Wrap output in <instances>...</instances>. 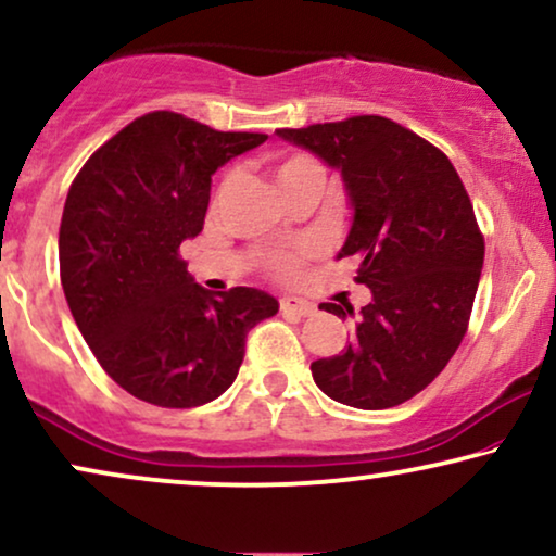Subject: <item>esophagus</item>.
I'll use <instances>...</instances> for the list:
<instances>
[{
	"label": "esophagus",
	"mask_w": 556,
	"mask_h": 556,
	"mask_svg": "<svg viewBox=\"0 0 556 556\" xmlns=\"http://www.w3.org/2000/svg\"><path fill=\"white\" fill-rule=\"evenodd\" d=\"M279 307H282V313L290 315V318H307V315L315 313V305L298 298H282Z\"/></svg>",
	"instance_id": "1"
}]
</instances>
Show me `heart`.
<instances>
[{
	"instance_id": "1",
	"label": "heart",
	"mask_w": 556,
	"mask_h": 556,
	"mask_svg": "<svg viewBox=\"0 0 556 556\" xmlns=\"http://www.w3.org/2000/svg\"><path fill=\"white\" fill-rule=\"evenodd\" d=\"M274 177H277V185L282 187V192L287 189L298 187L300 181L313 179V177H323L318 161L305 156V153H285V156L274 159ZM274 269L277 271H290L292 269V258H277L274 262Z\"/></svg>"
}]
</instances>
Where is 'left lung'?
<instances>
[{
	"instance_id": "1",
	"label": "left lung",
	"mask_w": 556,
	"mask_h": 556,
	"mask_svg": "<svg viewBox=\"0 0 556 556\" xmlns=\"http://www.w3.org/2000/svg\"><path fill=\"white\" fill-rule=\"evenodd\" d=\"M277 136L341 174L351 226L336 258H359L371 300L341 354L311 364L336 403L384 410L428 388L465 339L484 241L444 153L379 115L282 128ZM323 311L354 318L336 302Z\"/></svg>"
}]
</instances>
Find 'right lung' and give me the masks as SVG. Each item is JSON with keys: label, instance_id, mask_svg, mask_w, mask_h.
Instances as JSON below:
<instances>
[{"label": "right lung", "instance_id": "right-lung-1", "mask_svg": "<svg viewBox=\"0 0 556 556\" xmlns=\"http://www.w3.org/2000/svg\"><path fill=\"white\" fill-rule=\"evenodd\" d=\"M264 140L149 112L91 153L68 189L63 294L91 354L132 397L159 407L220 397L241 369L245 333L277 315L269 292H210L179 258L205 223L213 174Z\"/></svg>", "mask_w": 556, "mask_h": 556}]
</instances>
